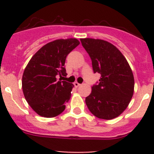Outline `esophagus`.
I'll use <instances>...</instances> for the list:
<instances>
[{
    "label": "esophagus",
    "mask_w": 154,
    "mask_h": 154,
    "mask_svg": "<svg viewBox=\"0 0 154 154\" xmlns=\"http://www.w3.org/2000/svg\"><path fill=\"white\" fill-rule=\"evenodd\" d=\"M74 85L75 88H77V87H79L80 85V84L79 83V82H74Z\"/></svg>",
    "instance_id": "1"
}]
</instances>
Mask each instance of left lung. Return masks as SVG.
Listing matches in <instances>:
<instances>
[{"label":"left lung","instance_id":"1","mask_svg":"<svg viewBox=\"0 0 154 154\" xmlns=\"http://www.w3.org/2000/svg\"><path fill=\"white\" fill-rule=\"evenodd\" d=\"M90 56L94 73L101 75L99 82L92 87L85 103L95 116L103 119L117 117L127 108L134 92L133 72L121 51L101 39L81 38Z\"/></svg>","mask_w":154,"mask_h":154}]
</instances>
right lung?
Returning <instances> with one entry per match:
<instances>
[{
    "label": "right lung",
    "mask_w": 154,
    "mask_h": 154,
    "mask_svg": "<svg viewBox=\"0 0 154 154\" xmlns=\"http://www.w3.org/2000/svg\"><path fill=\"white\" fill-rule=\"evenodd\" d=\"M79 44L76 38L49 42L35 53L24 69L22 76L24 98L41 116L55 117L65 110L74 85L61 81V78L67 75L64 66L66 57Z\"/></svg>",
    "instance_id": "obj_1"
}]
</instances>
